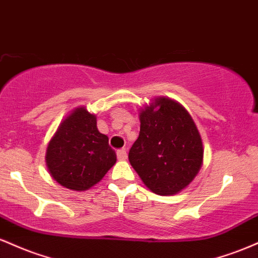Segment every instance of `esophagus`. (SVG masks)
Instances as JSON below:
<instances>
[{"label":"esophagus","instance_id":"1","mask_svg":"<svg viewBox=\"0 0 258 258\" xmlns=\"http://www.w3.org/2000/svg\"><path fill=\"white\" fill-rule=\"evenodd\" d=\"M116 155H117V159H119V160H126L127 159V152H126L125 148L117 150Z\"/></svg>","mask_w":258,"mask_h":258}]
</instances>
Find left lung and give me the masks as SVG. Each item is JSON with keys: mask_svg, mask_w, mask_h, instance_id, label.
<instances>
[{"mask_svg": "<svg viewBox=\"0 0 258 258\" xmlns=\"http://www.w3.org/2000/svg\"><path fill=\"white\" fill-rule=\"evenodd\" d=\"M139 120L141 131L128 153L132 167L154 193H178L203 164V142L193 119L178 103L159 98L141 111Z\"/></svg>", "mask_w": 258, "mask_h": 258, "instance_id": "1", "label": "left lung"}]
</instances>
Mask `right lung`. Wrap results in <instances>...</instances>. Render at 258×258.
<instances>
[{"mask_svg": "<svg viewBox=\"0 0 258 258\" xmlns=\"http://www.w3.org/2000/svg\"><path fill=\"white\" fill-rule=\"evenodd\" d=\"M49 173L59 184L86 190L98 183L116 162L109 139L97 128V120L78 108L59 126L46 153Z\"/></svg>", "mask_w": 258, "mask_h": 258, "instance_id": "obj_1", "label": "right lung"}]
</instances>
